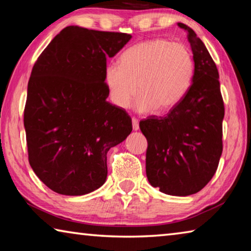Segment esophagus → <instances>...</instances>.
<instances>
[{
  "label": "esophagus",
  "instance_id": "1",
  "mask_svg": "<svg viewBox=\"0 0 251 251\" xmlns=\"http://www.w3.org/2000/svg\"><path fill=\"white\" fill-rule=\"evenodd\" d=\"M131 124H133V129L134 130H138L139 129V122L136 117L131 118Z\"/></svg>",
  "mask_w": 251,
  "mask_h": 251
}]
</instances>
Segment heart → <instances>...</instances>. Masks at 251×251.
I'll return each instance as SVG.
<instances>
[{
    "mask_svg": "<svg viewBox=\"0 0 251 251\" xmlns=\"http://www.w3.org/2000/svg\"><path fill=\"white\" fill-rule=\"evenodd\" d=\"M194 59L181 43L155 39L127 49L120 62L105 69L109 97L118 107L126 108L137 92L135 107L141 113L168 110L188 92L194 77Z\"/></svg>",
    "mask_w": 251,
    "mask_h": 251,
    "instance_id": "obj_1",
    "label": "heart"
}]
</instances>
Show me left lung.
Listing matches in <instances>:
<instances>
[{
  "label": "left lung",
  "instance_id": "1",
  "mask_svg": "<svg viewBox=\"0 0 251 251\" xmlns=\"http://www.w3.org/2000/svg\"><path fill=\"white\" fill-rule=\"evenodd\" d=\"M193 50V83L165 117L139 123L148 143L146 175L152 187L172 196L201 190L217 171L223 152L224 101L217 66L202 41L182 23Z\"/></svg>",
  "mask_w": 251,
  "mask_h": 251
}]
</instances>
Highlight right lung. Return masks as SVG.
I'll return each instance as SVG.
<instances>
[{"mask_svg": "<svg viewBox=\"0 0 251 251\" xmlns=\"http://www.w3.org/2000/svg\"><path fill=\"white\" fill-rule=\"evenodd\" d=\"M130 34L67 26L33 66L24 109L28 161L53 192L80 196L107 177V151L130 134L125 109L106 100V58Z\"/></svg>", "mask_w": 251, "mask_h": 251, "instance_id": "right-lung-1", "label": "right lung"}]
</instances>
